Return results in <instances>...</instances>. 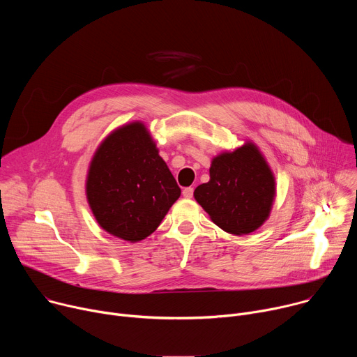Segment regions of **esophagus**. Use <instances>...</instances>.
Returning a JSON list of instances; mask_svg holds the SVG:
<instances>
[{
  "label": "esophagus",
  "mask_w": 357,
  "mask_h": 357,
  "mask_svg": "<svg viewBox=\"0 0 357 357\" xmlns=\"http://www.w3.org/2000/svg\"><path fill=\"white\" fill-rule=\"evenodd\" d=\"M182 195H183L185 199H190L193 196V188H185L182 190Z\"/></svg>",
  "instance_id": "1"
}]
</instances>
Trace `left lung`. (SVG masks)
<instances>
[{
  "label": "left lung",
  "mask_w": 357,
  "mask_h": 357,
  "mask_svg": "<svg viewBox=\"0 0 357 357\" xmlns=\"http://www.w3.org/2000/svg\"><path fill=\"white\" fill-rule=\"evenodd\" d=\"M209 175V182L199 185L193 196L216 226L244 236L267 222L277 183L263 152L251 139L213 157Z\"/></svg>",
  "instance_id": "obj_1"
}]
</instances>
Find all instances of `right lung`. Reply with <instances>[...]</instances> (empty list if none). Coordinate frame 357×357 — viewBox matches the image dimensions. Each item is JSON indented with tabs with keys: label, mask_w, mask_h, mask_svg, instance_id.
Returning a JSON list of instances; mask_svg holds the SVG:
<instances>
[{
	"label": "right lung",
	"mask_w": 357,
	"mask_h": 357,
	"mask_svg": "<svg viewBox=\"0 0 357 357\" xmlns=\"http://www.w3.org/2000/svg\"><path fill=\"white\" fill-rule=\"evenodd\" d=\"M84 188L98 226L130 243L154 233L181 196L174 175L142 121L117 127L98 144Z\"/></svg>",
	"instance_id": "obj_1"
}]
</instances>
